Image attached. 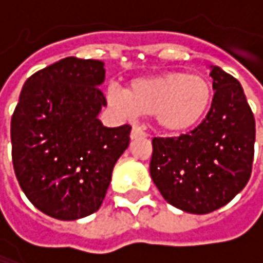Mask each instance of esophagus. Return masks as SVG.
Returning a JSON list of instances; mask_svg holds the SVG:
<instances>
[{
  "label": "esophagus",
  "mask_w": 263,
  "mask_h": 263,
  "mask_svg": "<svg viewBox=\"0 0 263 263\" xmlns=\"http://www.w3.org/2000/svg\"><path fill=\"white\" fill-rule=\"evenodd\" d=\"M138 137H146V132L143 131L141 128H138V126H134L131 129V138H138Z\"/></svg>",
  "instance_id": "obj_1"
}]
</instances>
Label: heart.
I'll return each instance as SVG.
<instances>
[{
    "mask_svg": "<svg viewBox=\"0 0 263 263\" xmlns=\"http://www.w3.org/2000/svg\"><path fill=\"white\" fill-rule=\"evenodd\" d=\"M108 106L123 117L154 116L169 134L196 128L213 102L212 82L198 73L167 71L134 79L128 89L109 85L105 91Z\"/></svg>",
    "mask_w": 263,
    "mask_h": 263,
    "instance_id": "heart-1",
    "label": "heart"
}]
</instances>
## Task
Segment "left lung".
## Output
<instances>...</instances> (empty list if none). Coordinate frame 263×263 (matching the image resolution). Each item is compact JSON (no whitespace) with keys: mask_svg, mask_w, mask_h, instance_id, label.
<instances>
[{"mask_svg":"<svg viewBox=\"0 0 263 263\" xmlns=\"http://www.w3.org/2000/svg\"><path fill=\"white\" fill-rule=\"evenodd\" d=\"M213 102L205 119L180 137H154L151 177L163 198L187 213L205 215L247 185L256 123L240 83L212 67Z\"/></svg>","mask_w":263,"mask_h":263,"instance_id":"obj_1","label":"left lung"}]
</instances>
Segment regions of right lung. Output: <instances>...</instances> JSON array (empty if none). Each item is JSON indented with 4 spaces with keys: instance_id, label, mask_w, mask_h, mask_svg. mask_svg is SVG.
I'll return each mask as SVG.
<instances>
[{
    "instance_id": "obj_1",
    "label": "right lung",
    "mask_w": 263,
    "mask_h": 263,
    "mask_svg": "<svg viewBox=\"0 0 263 263\" xmlns=\"http://www.w3.org/2000/svg\"><path fill=\"white\" fill-rule=\"evenodd\" d=\"M102 61L65 58L26 80L10 123L15 175L42 213L73 221L99 210L131 126L97 119Z\"/></svg>"
}]
</instances>
